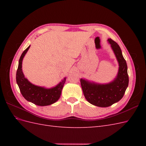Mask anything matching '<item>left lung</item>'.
<instances>
[{"instance_id":"left-lung-1","label":"left lung","mask_w":146,"mask_h":146,"mask_svg":"<svg viewBox=\"0 0 146 146\" xmlns=\"http://www.w3.org/2000/svg\"><path fill=\"white\" fill-rule=\"evenodd\" d=\"M108 42L119 63V70L114 80L107 84H99L80 79L83 94L88 102L100 107H108L120 100L129 85L127 65L120 47L111 38Z\"/></svg>"}]
</instances>
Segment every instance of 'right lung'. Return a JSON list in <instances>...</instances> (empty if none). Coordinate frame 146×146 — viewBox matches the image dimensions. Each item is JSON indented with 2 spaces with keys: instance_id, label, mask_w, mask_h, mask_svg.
Segmentation results:
<instances>
[{
  "instance_id": "obj_1",
  "label": "right lung",
  "mask_w": 146,
  "mask_h": 146,
  "mask_svg": "<svg viewBox=\"0 0 146 146\" xmlns=\"http://www.w3.org/2000/svg\"><path fill=\"white\" fill-rule=\"evenodd\" d=\"M29 46L22 54L19 60L18 68L16 72V82L20 91L24 98L29 102H30L38 106H47L54 104L59 99L61 91L64 85L66 78H64L62 81L58 85L52 88H45L38 86L31 83L24 75L22 69V63L26 53L29 49Z\"/></svg>"
}]
</instances>
